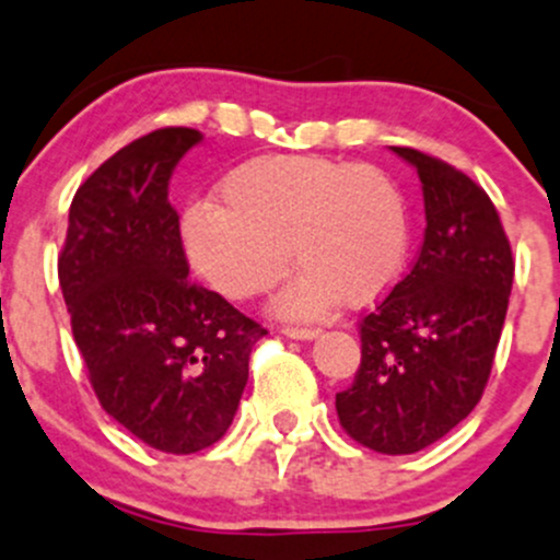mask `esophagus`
<instances>
[{"label":"esophagus","instance_id":"obj_1","mask_svg":"<svg viewBox=\"0 0 560 560\" xmlns=\"http://www.w3.org/2000/svg\"><path fill=\"white\" fill-rule=\"evenodd\" d=\"M281 335H287V338H295V340H314V338H319V329L287 325V327H281Z\"/></svg>","mask_w":560,"mask_h":560}]
</instances>
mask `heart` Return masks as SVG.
Returning <instances> with one entry per match:
<instances>
[{"mask_svg":"<svg viewBox=\"0 0 560 560\" xmlns=\"http://www.w3.org/2000/svg\"><path fill=\"white\" fill-rule=\"evenodd\" d=\"M220 198L187 206L182 235L192 268L222 295H262L287 273L292 255L303 273L279 298L287 316H322L338 300L368 305L402 276L408 211L378 168L322 155H265L235 166Z\"/></svg>","mask_w":560,"mask_h":560,"instance_id":"1","label":"heart"}]
</instances>
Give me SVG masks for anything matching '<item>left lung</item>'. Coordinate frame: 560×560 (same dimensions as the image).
I'll use <instances>...</instances> for the list:
<instances>
[{"label":"left lung","instance_id":"left-lung-1","mask_svg":"<svg viewBox=\"0 0 560 560\" xmlns=\"http://www.w3.org/2000/svg\"><path fill=\"white\" fill-rule=\"evenodd\" d=\"M392 150L419 172L427 231L410 273L359 322L362 362L335 410L359 445L402 456L438 443L480 402L515 260L480 185L413 147Z\"/></svg>","mask_w":560,"mask_h":560}]
</instances>
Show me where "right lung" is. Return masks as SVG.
Returning a JSON list of instances; mask_svg holds the SVG:
<instances>
[{"instance_id":"add662e5","label":"right lung","mask_w":560,"mask_h":560,"mask_svg":"<svg viewBox=\"0 0 560 560\" xmlns=\"http://www.w3.org/2000/svg\"><path fill=\"white\" fill-rule=\"evenodd\" d=\"M196 128H158L74 192L58 255L72 335L98 402L150 448L214 445L238 410L249 354L268 329L187 279L168 179Z\"/></svg>"}]
</instances>
